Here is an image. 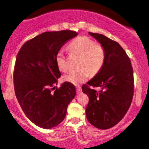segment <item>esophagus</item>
Here are the masks:
<instances>
[{
	"label": "esophagus",
	"mask_w": 149,
	"mask_h": 149,
	"mask_svg": "<svg viewBox=\"0 0 149 149\" xmlns=\"http://www.w3.org/2000/svg\"><path fill=\"white\" fill-rule=\"evenodd\" d=\"M76 92L77 94H80L81 92V88L80 86H77L76 87Z\"/></svg>",
	"instance_id": "esophagus-1"
}]
</instances>
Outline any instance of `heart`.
<instances>
[{
    "label": "heart",
    "mask_w": 149,
    "mask_h": 149,
    "mask_svg": "<svg viewBox=\"0 0 149 149\" xmlns=\"http://www.w3.org/2000/svg\"><path fill=\"white\" fill-rule=\"evenodd\" d=\"M69 49L71 52L79 55L77 61V66L79 68L66 73L64 76L65 81L80 84L88 79L90 73L95 75L102 69L106 58L105 49L102 45L95 44L87 36H79L71 41ZM56 63L61 71L68 69L67 61L62 51L57 52Z\"/></svg>",
    "instance_id": "heart-1"
}]
</instances>
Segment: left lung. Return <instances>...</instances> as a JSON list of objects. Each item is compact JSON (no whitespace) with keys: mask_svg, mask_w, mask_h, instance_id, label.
<instances>
[{"mask_svg":"<svg viewBox=\"0 0 149 149\" xmlns=\"http://www.w3.org/2000/svg\"><path fill=\"white\" fill-rule=\"evenodd\" d=\"M89 34L103 46L106 58L102 69L82 87L89 97L85 113L90 124L107 130L118 123L130 107L134 92L133 69L127 54L117 42L102 34ZM89 86L100 90L97 92Z\"/></svg>","mask_w":149,"mask_h":149,"instance_id":"8db88e82","label":"left lung"}]
</instances>
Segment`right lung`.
Listing matches in <instances>:
<instances>
[{
	"label": "right lung",
	"mask_w": 149,
	"mask_h": 149,
	"mask_svg": "<svg viewBox=\"0 0 149 149\" xmlns=\"http://www.w3.org/2000/svg\"><path fill=\"white\" fill-rule=\"evenodd\" d=\"M77 35L70 30L44 32L26 42L17 56L15 95L26 116L41 128L51 129L61 123L76 96L72 83L64 82L59 88L55 85L61 76L56 55Z\"/></svg>",
	"instance_id": "obj_1"
}]
</instances>
